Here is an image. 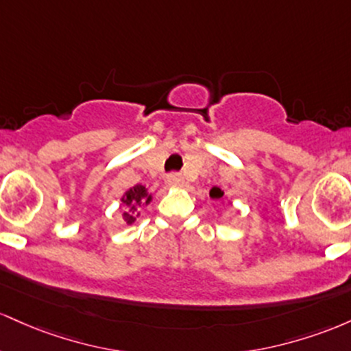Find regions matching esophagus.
<instances>
[{
  "label": "esophagus",
  "instance_id": "esophagus-1",
  "mask_svg": "<svg viewBox=\"0 0 351 351\" xmlns=\"http://www.w3.org/2000/svg\"><path fill=\"white\" fill-rule=\"evenodd\" d=\"M167 182L171 184V186L179 187V186H182V184H184V177H182V174H177V172H172V174L167 176Z\"/></svg>",
  "mask_w": 351,
  "mask_h": 351
}]
</instances>
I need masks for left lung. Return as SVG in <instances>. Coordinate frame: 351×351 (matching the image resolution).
<instances>
[{
    "label": "left lung",
    "mask_w": 351,
    "mask_h": 351,
    "mask_svg": "<svg viewBox=\"0 0 351 351\" xmlns=\"http://www.w3.org/2000/svg\"><path fill=\"white\" fill-rule=\"evenodd\" d=\"M222 195H223V192L220 191V189H217V187H214L210 191V197L212 199H222Z\"/></svg>",
    "instance_id": "obj_1"
}]
</instances>
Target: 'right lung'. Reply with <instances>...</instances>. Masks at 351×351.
Segmentation results:
<instances>
[{"label": "right lung", "mask_w": 351, "mask_h": 351, "mask_svg": "<svg viewBox=\"0 0 351 351\" xmlns=\"http://www.w3.org/2000/svg\"><path fill=\"white\" fill-rule=\"evenodd\" d=\"M151 199L152 197L147 194V191H145L144 186H136V187H132L131 191L125 192V197L123 199V202L129 208L128 212H124L125 220H128L129 223L134 222V214H136L137 208H139L141 206H144V204L151 202Z\"/></svg>", "instance_id": "right-lung-1"}]
</instances>
